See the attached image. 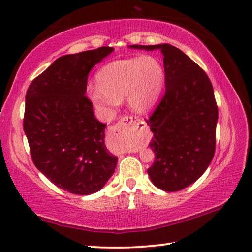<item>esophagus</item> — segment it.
<instances>
[{
	"label": "esophagus",
	"instance_id": "1",
	"mask_svg": "<svg viewBox=\"0 0 252 252\" xmlns=\"http://www.w3.org/2000/svg\"><path fill=\"white\" fill-rule=\"evenodd\" d=\"M146 124L143 121L137 119L135 116H126L120 120V122L116 123L112 131H110V137L112 138L120 139L122 137L124 130L126 129H138V128H145Z\"/></svg>",
	"mask_w": 252,
	"mask_h": 252
}]
</instances>
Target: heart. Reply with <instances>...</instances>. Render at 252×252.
<instances>
[{
    "mask_svg": "<svg viewBox=\"0 0 252 252\" xmlns=\"http://www.w3.org/2000/svg\"><path fill=\"white\" fill-rule=\"evenodd\" d=\"M96 82L98 85L87 89V95L106 116L115 113L124 96L130 109L143 114L152 109L160 98L165 85V69L160 60L152 55L117 60L99 70ZM130 147L124 145L123 150Z\"/></svg>",
    "mask_w": 252,
    "mask_h": 252,
    "instance_id": "obj_1",
    "label": "heart"
}]
</instances>
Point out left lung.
I'll return each mask as SVG.
<instances>
[{
	"label": "left lung",
	"mask_w": 252,
	"mask_h": 252,
	"mask_svg": "<svg viewBox=\"0 0 252 252\" xmlns=\"http://www.w3.org/2000/svg\"><path fill=\"white\" fill-rule=\"evenodd\" d=\"M129 48L163 54L166 93L146 121L156 154L147 173L159 189L180 191L196 182L214 157L218 107L212 84L199 65L169 43Z\"/></svg>",
	"instance_id": "8db88e82"
}]
</instances>
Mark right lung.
Masks as SVG:
<instances>
[{
    "label": "right lung",
    "mask_w": 252,
    "mask_h": 252,
    "mask_svg": "<svg viewBox=\"0 0 252 252\" xmlns=\"http://www.w3.org/2000/svg\"><path fill=\"white\" fill-rule=\"evenodd\" d=\"M112 47L69 54L53 62L29 86L24 132L36 168L75 194L101 190L115 172L117 157L105 145L106 124L86 98L89 72Z\"/></svg>",
    "instance_id": "1"
}]
</instances>
